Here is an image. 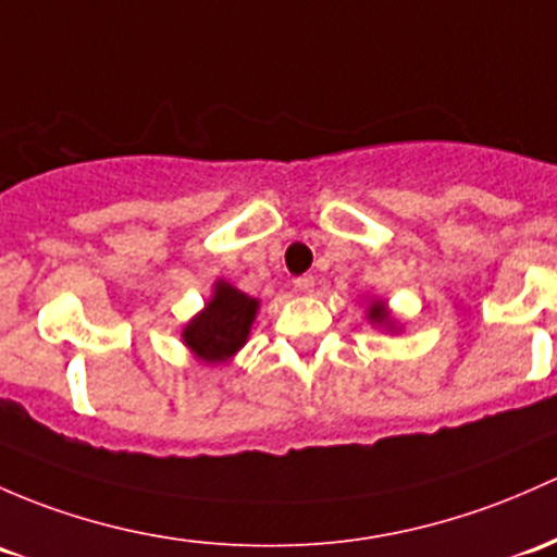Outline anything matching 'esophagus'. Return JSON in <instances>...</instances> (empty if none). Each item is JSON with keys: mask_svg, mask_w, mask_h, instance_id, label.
Instances as JSON below:
<instances>
[{"mask_svg": "<svg viewBox=\"0 0 557 557\" xmlns=\"http://www.w3.org/2000/svg\"><path fill=\"white\" fill-rule=\"evenodd\" d=\"M298 294H314V277L312 274H304V277L296 280Z\"/></svg>", "mask_w": 557, "mask_h": 557, "instance_id": "obj_1", "label": "esophagus"}]
</instances>
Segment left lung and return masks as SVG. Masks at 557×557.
<instances>
[{
	"mask_svg": "<svg viewBox=\"0 0 557 557\" xmlns=\"http://www.w3.org/2000/svg\"><path fill=\"white\" fill-rule=\"evenodd\" d=\"M366 318H368V323L376 327V331H386V333H400L403 331V323L397 320V314L392 312L389 304H386L382 296L368 298Z\"/></svg>",
	"mask_w": 557,
	"mask_h": 557,
	"instance_id": "left-lung-1",
	"label": "left lung"
}]
</instances>
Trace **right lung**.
<instances>
[{
	"mask_svg": "<svg viewBox=\"0 0 557 557\" xmlns=\"http://www.w3.org/2000/svg\"><path fill=\"white\" fill-rule=\"evenodd\" d=\"M259 309V298L219 277L205 307L181 327V342L205 366H224L248 344Z\"/></svg>",
	"mask_w": 557,
	"mask_h": 557,
	"instance_id": "right-lung-1",
	"label": "right lung"
}]
</instances>
